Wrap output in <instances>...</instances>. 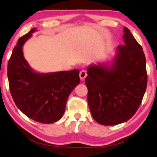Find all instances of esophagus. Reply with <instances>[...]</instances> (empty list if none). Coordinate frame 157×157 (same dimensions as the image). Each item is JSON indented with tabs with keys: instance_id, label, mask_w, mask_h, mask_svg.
<instances>
[{
	"instance_id": "obj_1",
	"label": "esophagus",
	"mask_w": 157,
	"mask_h": 157,
	"mask_svg": "<svg viewBox=\"0 0 157 157\" xmlns=\"http://www.w3.org/2000/svg\"><path fill=\"white\" fill-rule=\"evenodd\" d=\"M86 75H87V73H86V71L85 70H82L80 73H79V78H80L82 80H84L86 77Z\"/></svg>"
}]
</instances>
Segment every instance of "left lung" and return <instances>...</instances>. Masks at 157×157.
Returning <instances> with one entry per match:
<instances>
[{
	"instance_id": "1",
	"label": "left lung",
	"mask_w": 157,
	"mask_h": 157,
	"mask_svg": "<svg viewBox=\"0 0 157 157\" xmlns=\"http://www.w3.org/2000/svg\"><path fill=\"white\" fill-rule=\"evenodd\" d=\"M124 45L110 61L91 63L85 84L93 118L105 126L125 122L135 114L145 93L147 75L143 48L124 27Z\"/></svg>"
}]
</instances>
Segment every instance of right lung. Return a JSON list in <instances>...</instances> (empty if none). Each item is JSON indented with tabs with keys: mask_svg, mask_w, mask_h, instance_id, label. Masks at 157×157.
Masks as SVG:
<instances>
[{
	"mask_svg": "<svg viewBox=\"0 0 157 157\" xmlns=\"http://www.w3.org/2000/svg\"><path fill=\"white\" fill-rule=\"evenodd\" d=\"M36 31L32 29L18 40L7 65V78L17 108L34 121L52 124L63 116L70 94L80 82L79 71L42 73L32 68L23 46Z\"/></svg>",
	"mask_w": 157,
	"mask_h": 157,
	"instance_id": "obj_1",
	"label": "right lung"
}]
</instances>
